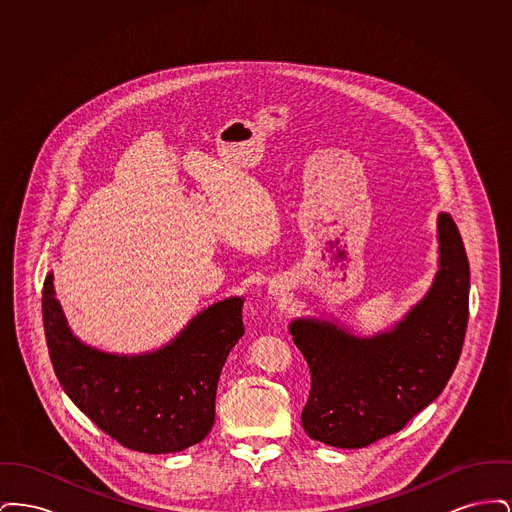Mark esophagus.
Listing matches in <instances>:
<instances>
[{
    "label": "esophagus",
    "instance_id": "34e87169",
    "mask_svg": "<svg viewBox=\"0 0 512 512\" xmlns=\"http://www.w3.org/2000/svg\"><path fill=\"white\" fill-rule=\"evenodd\" d=\"M278 292H280V290H278V288H272V293H276V295H278Z\"/></svg>",
    "mask_w": 512,
    "mask_h": 512
}]
</instances>
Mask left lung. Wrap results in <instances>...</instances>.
Wrapping results in <instances>:
<instances>
[{
  "instance_id": "obj_1",
  "label": "left lung",
  "mask_w": 512,
  "mask_h": 512,
  "mask_svg": "<svg viewBox=\"0 0 512 512\" xmlns=\"http://www.w3.org/2000/svg\"><path fill=\"white\" fill-rule=\"evenodd\" d=\"M439 270L432 288L390 332L349 334L334 322L297 318L293 343L311 370L301 413L309 438L361 449L399 432L447 386L463 351L470 267L451 215L438 217Z\"/></svg>"
}]
</instances>
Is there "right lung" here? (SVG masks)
<instances>
[{
  "label": "right lung",
  "instance_id": "1",
  "mask_svg": "<svg viewBox=\"0 0 512 512\" xmlns=\"http://www.w3.org/2000/svg\"><path fill=\"white\" fill-rule=\"evenodd\" d=\"M242 307V297L224 299L165 347L128 357L74 338L51 272L42 293L49 357L65 393L122 447L151 455L184 451L211 432L220 370L244 336Z\"/></svg>",
  "mask_w": 512,
  "mask_h": 512
}]
</instances>
